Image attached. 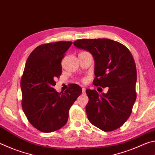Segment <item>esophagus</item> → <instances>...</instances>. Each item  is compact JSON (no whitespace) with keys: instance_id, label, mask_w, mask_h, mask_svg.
I'll return each instance as SVG.
<instances>
[{"instance_id":"obj_1","label":"esophagus","mask_w":155,"mask_h":155,"mask_svg":"<svg viewBox=\"0 0 155 155\" xmlns=\"http://www.w3.org/2000/svg\"><path fill=\"white\" fill-rule=\"evenodd\" d=\"M82 90H83V93H85V87H83L82 88Z\"/></svg>"}]
</instances>
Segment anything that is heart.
Listing matches in <instances>:
<instances>
[{
  "label": "heart",
  "mask_w": 155,
  "mask_h": 155,
  "mask_svg": "<svg viewBox=\"0 0 155 155\" xmlns=\"http://www.w3.org/2000/svg\"><path fill=\"white\" fill-rule=\"evenodd\" d=\"M85 81V80H84V81Z\"/></svg>",
  "instance_id": "b5f03b06"
}]
</instances>
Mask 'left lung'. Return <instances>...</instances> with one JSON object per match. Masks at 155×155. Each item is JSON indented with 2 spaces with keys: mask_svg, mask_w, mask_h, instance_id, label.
<instances>
[{
  "mask_svg": "<svg viewBox=\"0 0 155 155\" xmlns=\"http://www.w3.org/2000/svg\"><path fill=\"white\" fill-rule=\"evenodd\" d=\"M74 45L92 54L94 85L108 87L107 93L101 94L86 90L89 121L106 132L117 129L129 117L136 100L137 70L132 54L123 44L109 39L78 40Z\"/></svg>",
  "mask_w": 155,
  "mask_h": 155,
  "instance_id": "obj_1",
  "label": "left lung"
}]
</instances>
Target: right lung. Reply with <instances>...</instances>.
Instances as JSON below:
<instances>
[{
	"instance_id": "obj_1",
	"label": "right lung",
	"mask_w": 155,
	"mask_h": 155,
	"mask_svg": "<svg viewBox=\"0 0 155 155\" xmlns=\"http://www.w3.org/2000/svg\"><path fill=\"white\" fill-rule=\"evenodd\" d=\"M72 41L42 44L33 50L26 62L21 79L22 107L27 119L37 129L51 133L66 124L69 109L82 93L71 84L64 92L53 87L61 74V60Z\"/></svg>"
}]
</instances>
